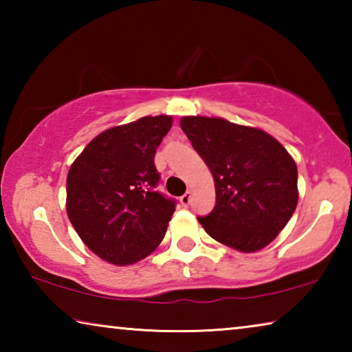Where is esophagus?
<instances>
[{
	"mask_svg": "<svg viewBox=\"0 0 352 352\" xmlns=\"http://www.w3.org/2000/svg\"><path fill=\"white\" fill-rule=\"evenodd\" d=\"M180 204H182L183 206H189V204H190V190H188L186 194L182 195V197H180Z\"/></svg>",
	"mask_w": 352,
	"mask_h": 352,
	"instance_id": "obj_1",
	"label": "esophagus"
}]
</instances>
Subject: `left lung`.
Listing matches in <instances>:
<instances>
[{
  "mask_svg": "<svg viewBox=\"0 0 352 352\" xmlns=\"http://www.w3.org/2000/svg\"><path fill=\"white\" fill-rule=\"evenodd\" d=\"M180 126L214 177L216 206L199 217L206 233L243 253L269 245L298 204L294 158L264 130L222 118L184 116Z\"/></svg>",
  "mask_w": 352,
  "mask_h": 352,
  "instance_id": "left-lung-1",
  "label": "left lung"
}]
</instances>
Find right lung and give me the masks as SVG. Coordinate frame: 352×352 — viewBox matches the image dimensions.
Here are the masks:
<instances>
[{
	"mask_svg": "<svg viewBox=\"0 0 352 352\" xmlns=\"http://www.w3.org/2000/svg\"><path fill=\"white\" fill-rule=\"evenodd\" d=\"M172 118L144 116L98 135L71 164L67 212L83 243L115 265L146 258L163 241L175 200L158 192L153 157Z\"/></svg>",
	"mask_w": 352,
	"mask_h": 352,
	"instance_id": "1",
	"label": "right lung"
}]
</instances>
